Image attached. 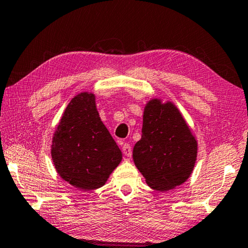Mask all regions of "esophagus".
<instances>
[{"label": "esophagus", "mask_w": 248, "mask_h": 248, "mask_svg": "<svg viewBox=\"0 0 248 248\" xmlns=\"http://www.w3.org/2000/svg\"><path fill=\"white\" fill-rule=\"evenodd\" d=\"M123 152H124V155L125 156H128V158H130L131 155H132V150H131L130 144H129V143H124V144L123 145Z\"/></svg>", "instance_id": "34e87169"}]
</instances>
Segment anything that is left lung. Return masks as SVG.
<instances>
[{
    "mask_svg": "<svg viewBox=\"0 0 248 248\" xmlns=\"http://www.w3.org/2000/svg\"><path fill=\"white\" fill-rule=\"evenodd\" d=\"M198 141L180 110L170 101L151 99L143 111L142 135L135 144L133 162L149 186L169 191L190 178Z\"/></svg>",
    "mask_w": 248,
    "mask_h": 248,
    "instance_id": "8db88e82",
    "label": "left lung"
}]
</instances>
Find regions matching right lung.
Segmentation results:
<instances>
[{"mask_svg":"<svg viewBox=\"0 0 248 248\" xmlns=\"http://www.w3.org/2000/svg\"><path fill=\"white\" fill-rule=\"evenodd\" d=\"M95 95L75 96L55 130L52 159L62 180L79 190L105 186L123 153L101 121Z\"/></svg>","mask_w":248,"mask_h":248,"instance_id":"obj_1","label":"right lung"}]
</instances>
